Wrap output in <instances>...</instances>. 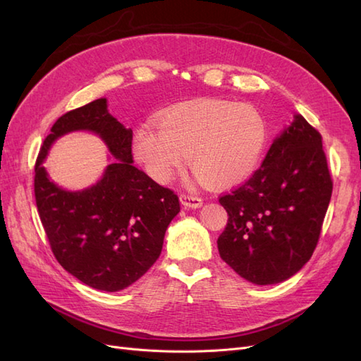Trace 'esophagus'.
I'll return each instance as SVG.
<instances>
[{"label":"esophagus","instance_id":"34e87169","mask_svg":"<svg viewBox=\"0 0 361 361\" xmlns=\"http://www.w3.org/2000/svg\"><path fill=\"white\" fill-rule=\"evenodd\" d=\"M179 200L185 207H200L203 204V200L197 195H192V194H187V192H182L179 195Z\"/></svg>","mask_w":361,"mask_h":361}]
</instances>
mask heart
I'll return each mask as SVG.
<instances>
[{
	"mask_svg": "<svg viewBox=\"0 0 361 361\" xmlns=\"http://www.w3.org/2000/svg\"><path fill=\"white\" fill-rule=\"evenodd\" d=\"M267 147V125L255 106L220 99L182 104L162 114L158 128L134 135L137 161L157 182H169L183 164L211 188L232 187L257 169Z\"/></svg>",
	"mask_w": 361,
	"mask_h": 361,
	"instance_id": "obj_1",
	"label": "heart"
}]
</instances>
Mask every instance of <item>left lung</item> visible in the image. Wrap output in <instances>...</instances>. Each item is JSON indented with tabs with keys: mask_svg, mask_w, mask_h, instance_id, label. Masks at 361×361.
Listing matches in <instances>:
<instances>
[{
	"mask_svg": "<svg viewBox=\"0 0 361 361\" xmlns=\"http://www.w3.org/2000/svg\"><path fill=\"white\" fill-rule=\"evenodd\" d=\"M331 192L322 137L295 116L251 178L218 199L228 215L221 259L256 285L292 277L318 245Z\"/></svg>",
	"mask_w": 361,
	"mask_h": 361,
	"instance_id": "8db88e82",
	"label": "left lung"
}]
</instances>
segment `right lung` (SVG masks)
I'll return each mask as SVG.
<instances>
[{"instance_id":"1","label":"right lung","mask_w":361,"mask_h":361,"mask_svg":"<svg viewBox=\"0 0 361 361\" xmlns=\"http://www.w3.org/2000/svg\"><path fill=\"white\" fill-rule=\"evenodd\" d=\"M78 128L99 133L116 161L93 188L71 193L47 179L41 162L54 139ZM133 161V129L117 122L101 97L59 117L35 164L37 212L54 256L73 277L99 290L125 289L145 276L180 211L174 191Z\"/></svg>"}]
</instances>
